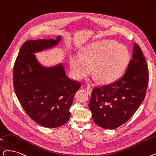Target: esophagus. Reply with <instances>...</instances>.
Listing matches in <instances>:
<instances>
[{
    "mask_svg": "<svg viewBox=\"0 0 156 156\" xmlns=\"http://www.w3.org/2000/svg\"><path fill=\"white\" fill-rule=\"evenodd\" d=\"M92 87L90 86V85H88L87 87V93L89 94H90L91 92H92Z\"/></svg>",
    "mask_w": 156,
    "mask_h": 156,
    "instance_id": "esophagus-1",
    "label": "esophagus"
}]
</instances>
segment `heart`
I'll use <instances>...</instances> for the list:
<instances>
[{"mask_svg": "<svg viewBox=\"0 0 156 156\" xmlns=\"http://www.w3.org/2000/svg\"><path fill=\"white\" fill-rule=\"evenodd\" d=\"M130 53L125 46L113 40H101L85 46L82 54L71 56L69 64L76 80L84 78L92 71L94 80L105 84L118 80L130 62Z\"/></svg>", "mask_w": 156, "mask_h": 156, "instance_id": "1", "label": "heart"}]
</instances>
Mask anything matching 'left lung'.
I'll list each match as a JSON object with an SVG mask.
<instances>
[{
	"label": "left lung",
	"instance_id": "8db88e82",
	"mask_svg": "<svg viewBox=\"0 0 156 156\" xmlns=\"http://www.w3.org/2000/svg\"><path fill=\"white\" fill-rule=\"evenodd\" d=\"M148 83L147 63L135 43L124 75L116 82L92 90L89 107L94 122L106 129L125 124L143 102Z\"/></svg>",
	"mask_w": 156,
	"mask_h": 156
}]
</instances>
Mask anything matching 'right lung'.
<instances>
[{"label":"right lung","mask_w":156,"mask_h":156,"mask_svg":"<svg viewBox=\"0 0 156 156\" xmlns=\"http://www.w3.org/2000/svg\"><path fill=\"white\" fill-rule=\"evenodd\" d=\"M60 39L27 41L13 67V86L23 109L35 122L49 128L69 120L74 94L81 87L66 76L62 64L45 67L36 58L34 53L56 46Z\"/></svg>","instance_id":"right-lung-1"}]
</instances>
